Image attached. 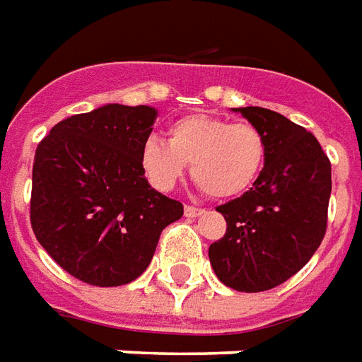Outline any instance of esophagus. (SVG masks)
Masks as SVG:
<instances>
[{
    "instance_id": "obj_1",
    "label": "esophagus",
    "mask_w": 362,
    "mask_h": 362,
    "mask_svg": "<svg viewBox=\"0 0 362 362\" xmlns=\"http://www.w3.org/2000/svg\"><path fill=\"white\" fill-rule=\"evenodd\" d=\"M202 214H204V210H202V208L185 206V216H187V218H199V216H202Z\"/></svg>"
}]
</instances>
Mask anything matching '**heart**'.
<instances>
[{"label": "heart", "mask_w": 362, "mask_h": 362, "mask_svg": "<svg viewBox=\"0 0 362 362\" xmlns=\"http://www.w3.org/2000/svg\"><path fill=\"white\" fill-rule=\"evenodd\" d=\"M264 158V134L257 127L210 113L173 121L168 142L150 136L141 148L142 170L154 187L173 189L191 163L192 179L214 199H233L249 191Z\"/></svg>", "instance_id": "obj_1"}]
</instances>
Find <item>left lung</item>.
Instances as JSON below:
<instances>
[{"label":"left lung","instance_id":"8db88e82","mask_svg":"<svg viewBox=\"0 0 362 362\" xmlns=\"http://www.w3.org/2000/svg\"><path fill=\"white\" fill-rule=\"evenodd\" d=\"M264 134V168L239 199L216 210L228 231L210 245L214 274L235 291L284 284L307 264L326 233L328 156L305 127L266 107H231Z\"/></svg>","mask_w":362,"mask_h":362}]
</instances>
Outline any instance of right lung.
<instances>
[{
  "mask_svg": "<svg viewBox=\"0 0 362 362\" xmlns=\"http://www.w3.org/2000/svg\"><path fill=\"white\" fill-rule=\"evenodd\" d=\"M156 117L150 105L105 104L59 121L36 148L34 235L84 284H131L148 268L162 229L183 216L141 165Z\"/></svg>",
  "mask_w": 362,
  "mask_h": 362,
  "instance_id": "add662e5",
  "label": "right lung"
}]
</instances>
